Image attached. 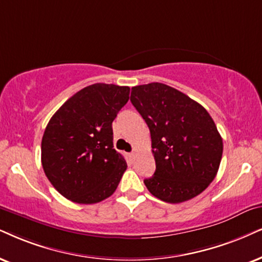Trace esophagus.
Masks as SVG:
<instances>
[{"instance_id":"34e87169","label":"esophagus","mask_w":262,"mask_h":262,"mask_svg":"<svg viewBox=\"0 0 262 262\" xmlns=\"http://www.w3.org/2000/svg\"><path fill=\"white\" fill-rule=\"evenodd\" d=\"M134 156H135L134 152H129V154H128V157L130 158V160H133V158H134Z\"/></svg>"}]
</instances>
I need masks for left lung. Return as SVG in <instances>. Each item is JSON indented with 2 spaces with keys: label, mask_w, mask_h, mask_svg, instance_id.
<instances>
[{
  "label": "left lung",
  "mask_w": 262,
  "mask_h": 262,
  "mask_svg": "<svg viewBox=\"0 0 262 262\" xmlns=\"http://www.w3.org/2000/svg\"><path fill=\"white\" fill-rule=\"evenodd\" d=\"M130 101L151 133L156 171L144 180L147 190L167 203L202 193L216 177L224 147L208 111L158 82L132 88Z\"/></svg>",
  "instance_id": "left-lung-1"
}]
</instances>
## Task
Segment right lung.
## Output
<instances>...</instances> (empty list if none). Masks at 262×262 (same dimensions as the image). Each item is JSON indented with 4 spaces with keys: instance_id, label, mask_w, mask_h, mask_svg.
I'll return each instance as SVG.
<instances>
[{
    "instance_id": "obj_1",
    "label": "right lung",
    "mask_w": 262,
    "mask_h": 262,
    "mask_svg": "<svg viewBox=\"0 0 262 262\" xmlns=\"http://www.w3.org/2000/svg\"><path fill=\"white\" fill-rule=\"evenodd\" d=\"M129 92L125 85H88L49 120L41 144L42 167L68 200L98 203L117 188L127 163L114 148L112 122L129 100Z\"/></svg>"
}]
</instances>
